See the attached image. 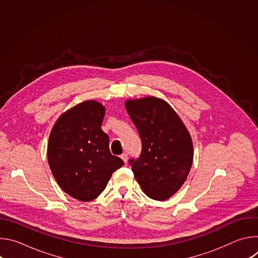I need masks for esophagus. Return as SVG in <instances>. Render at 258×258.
<instances>
[{
  "mask_svg": "<svg viewBox=\"0 0 258 258\" xmlns=\"http://www.w3.org/2000/svg\"><path fill=\"white\" fill-rule=\"evenodd\" d=\"M120 158L124 161V163L127 162V154H126V153H122V154L120 155Z\"/></svg>",
  "mask_w": 258,
  "mask_h": 258,
  "instance_id": "esophagus-1",
  "label": "esophagus"
}]
</instances>
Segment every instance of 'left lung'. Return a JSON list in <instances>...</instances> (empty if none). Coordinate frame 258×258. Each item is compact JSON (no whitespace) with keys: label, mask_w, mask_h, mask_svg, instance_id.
Listing matches in <instances>:
<instances>
[{"label":"left lung","mask_w":258,"mask_h":258,"mask_svg":"<svg viewBox=\"0 0 258 258\" xmlns=\"http://www.w3.org/2000/svg\"><path fill=\"white\" fill-rule=\"evenodd\" d=\"M125 108L142 142L140 156L128 160L134 175L147 196L166 200L181 187L191 169V137L174 110L160 99L126 101Z\"/></svg>","instance_id":"left-lung-1"}]
</instances>
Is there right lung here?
<instances>
[{
	"label": "right lung",
	"instance_id": "right-lung-1",
	"mask_svg": "<svg viewBox=\"0 0 258 258\" xmlns=\"http://www.w3.org/2000/svg\"><path fill=\"white\" fill-rule=\"evenodd\" d=\"M105 108L86 101L56 121L49 138L48 162L60 188L80 201L96 199L123 161L109 150L101 130Z\"/></svg>",
	"mask_w": 258,
	"mask_h": 258
}]
</instances>
